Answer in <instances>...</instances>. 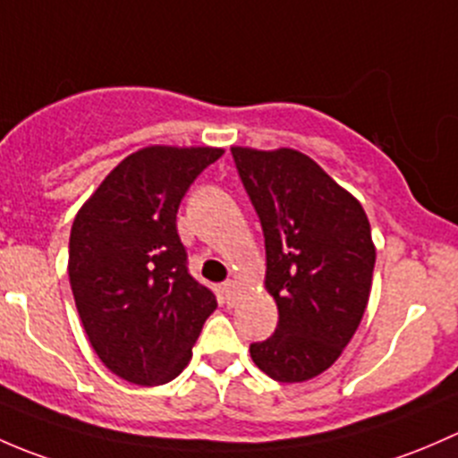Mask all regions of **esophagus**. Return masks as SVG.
Returning <instances> with one entry per match:
<instances>
[{
    "mask_svg": "<svg viewBox=\"0 0 458 458\" xmlns=\"http://www.w3.org/2000/svg\"><path fill=\"white\" fill-rule=\"evenodd\" d=\"M235 289H238V284H235L233 280H227V282H225V284H223V293H225V298H227V301L233 300Z\"/></svg>",
    "mask_w": 458,
    "mask_h": 458,
    "instance_id": "1",
    "label": "esophagus"
}]
</instances>
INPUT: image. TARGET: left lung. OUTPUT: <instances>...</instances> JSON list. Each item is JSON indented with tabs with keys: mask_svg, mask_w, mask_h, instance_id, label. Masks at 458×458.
<instances>
[{
	"mask_svg": "<svg viewBox=\"0 0 458 458\" xmlns=\"http://www.w3.org/2000/svg\"><path fill=\"white\" fill-rule=\"evenodd\" d=\"M267 249L277 328L249 346L271 379L295 384L331 369L369 304L375 244L357 198L295 149L231 148Z\"/></svg>",
	"mask_w": 458,
	"mask_h": 458,
	"instance_id": "8db88e82",
	"label": "left lung"
}]
</instances>
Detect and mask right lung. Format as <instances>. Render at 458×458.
I'll return each instance as SVG.
<instances>
[{"instance_id": "obj_1", "label": "right lung", "mask_w": 458, "mask_h": 458, "mask_svg": "<svg viewBox=\"0 0 458 458\" xmlns=\"http://www.w3.org/2000/svg\"><path fill=\"white\" fill-rule=\"evenodd\" d=\"M218 148H152L121 160L79 209L68 276L98 360L121 379L160 386L191 360L216 295L194 280L176 214Z\"/></svg>"}]
</instances>
